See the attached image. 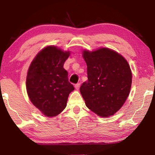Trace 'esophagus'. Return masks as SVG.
Masks as SVG:
<instances>
[{
    "label": "esophagus",
    "instance_id": "34e87169",
    "mask_svg": "<svg viewBox=\"0 0 155 155\" xmlns=\"http://www.w3.org/2000/svg\"><path fill=\"white\" fill-rule=\"evenodd\" d=\"M80 86H81V83H77V84H75L74 87H75L76 89H77V90H78V89H79V87H80Z\"/></svg>",
    "mask_w": 155,
    "mask_h": 155
}]
</instances>
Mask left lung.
<instances>
[{"instance_id":"obj_1","label":"left lung","mask_w":155,"mask_h":155,"mask_svg":"<svg viewBox=\"0 0 155 155\" xmlns=\"http://www.w3.org/2000/svg\"><path fill=\"white\" fill-rule=\"evenodd\" d=\"M83 57L87 65L88 81L80 92L86 106L102 117L113 115L123 107L132 84L130 66L123 56L108 48L90 52Z\"/></svg>"}]
</instances>
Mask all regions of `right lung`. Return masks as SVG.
<instances>
[{"label":"right lung","mask_w":155,"mask_h":155,"mask_svg":"<svg viewBox=\"0 0 155 155\" xmlns=\"http://www.w3.org/2000/svg\"><path fill=\"white\" fill-rule=\"evenodd\" d=\"M69 55V51L48 46L38 52L29 67L26 81L28 97L46 117L60 114L74 89L63 68Z\"/></svg>","instance_id":"obj_1"}]
</instances>
